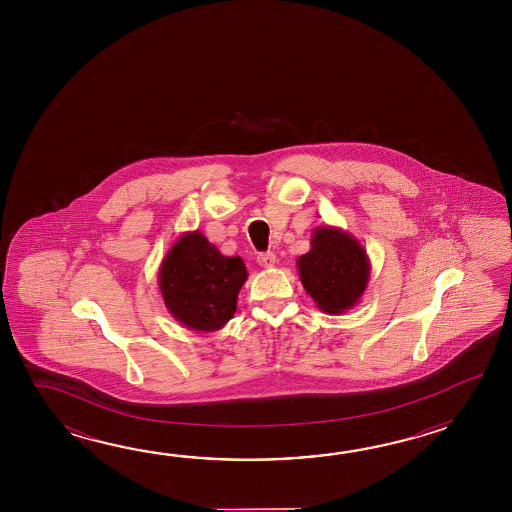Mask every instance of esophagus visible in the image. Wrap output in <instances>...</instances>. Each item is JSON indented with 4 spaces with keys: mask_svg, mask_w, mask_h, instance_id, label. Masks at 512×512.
<instances>
[{
    "mask_svg": "<svg viewBox=\"0 0 512 512\" xmlns=\"http://www.w3.org/2000/svg\"><path fill=\"white\" fill-rule=\"evenodd\" d=\"M276 254L274 252H263L258 256V263H260L261 267H265V269H271L276 265Z\"/></svg>",
    "mask_w": 512,
    "mask_h": 512,
    "instance_id": "esophagus-1",
    "label": "esophagus"
}]
</instances>
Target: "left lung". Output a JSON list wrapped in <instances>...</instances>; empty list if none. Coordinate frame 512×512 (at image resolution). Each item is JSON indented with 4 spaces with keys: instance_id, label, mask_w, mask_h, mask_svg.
I'll use <instances>...</instances> for the list:
<instances>
[{
    "instance_id": "1",
    "label": "left lung",
    "mask_w": 512,
    "mask_h": 512,
    "mask_svg": "<svg viewBox=\"0 0 512 512\" xmlns=\"http://www.w3.org/2000/svg\"><path fill=\"white\" fill-rule=\"evenodd\" d=\"M296 267L307 294L327 315H342L359 304L370 282V258L355 236L338 227H316L311 249Z\"/></svg>"
}]
</instances>
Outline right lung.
<instances>
[{"instance_id":"right-lung-1","label":"right lung","mask_w":512,"mask_h":512,"mask_svg":"<svg viewBox=\"0 0 512 512\" xmlns=\"http://www.w3.org/2000/svg\"><path fill=\"white\" fill-rule=\"evenodd\" d=\"M247 276L240 256H223L201 230H194L185 232L166 252L157 282L164 305L177 322L210 333L236 313Z\"/></svg>"}]
</instances>
